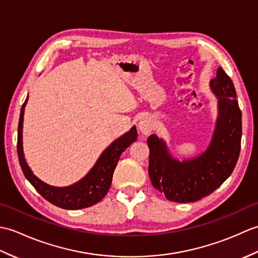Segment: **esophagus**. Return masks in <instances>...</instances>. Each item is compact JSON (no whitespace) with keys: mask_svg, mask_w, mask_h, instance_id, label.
<instances>
[{"mask_svg":"<svg viewBox=\"0 0 258 258\" xmlns=\"http://www.w3.org/2000/svg\"><path fill=\"white\" fill-rule=\"evenodd\" d=\"M139 130L143 135H150L154 131V123L150 117H143L139 123Z\"/></svg>","mask_w":258,"mask_h":258,"instance_id":"1","label":"esophagus"}]
</instances>
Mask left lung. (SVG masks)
Listing matches in <instances>:
<instances>
[{
  "label": "left lung",
  "instance_id": "left-lung-1",
  "mask_svg": "<svg viewBox=\"0 0 258 258\" xmlns=\"http://www.w3.org/2000/svg\"><path fill=\"white\" fill-rule=\"evenodd\" d=\"M211 87L218 97V118L211 144L202 155L179 162L169 155L165 143L156 135L147 139L151 182L172 202H197L212 194L229 177L237 163L242 112L233 81L218 68Z\"/></svg>",
  "mask_w": 258,
  "mask_h": 258
}]
</instances>
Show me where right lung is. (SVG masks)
<instances>
[{
    "mask_svg": "<svg viewBox=\"0 0 258 258\" xmlns=\"http://www.w3.org/2000/svg\"><path fill=\"white\" fill-rule=\"evenodd\" d=\"M26 102L27 98L21 108L18 131V156L25 177L46 201L57 207L64 208V210H80V208L92 206L102 201L111 187L114 169L116 167L120 154L131 144L134 143L138 138V131L135 126L131 128L130 132L114 141L102 153L94 167L80 182L72 186H68V187H54V186L47 185L38 179L32 173L31 168L27 166L24 160L23 146H22V127H23L24 107Z\"/></svg>",
    "mask_w": 258,
    "mask_h": 258,
    "instance_id": "obj_1",
    "label": "right lung"
}]
</instances>
